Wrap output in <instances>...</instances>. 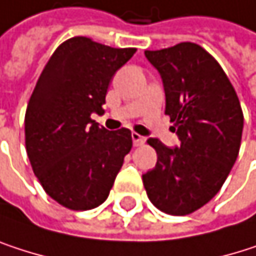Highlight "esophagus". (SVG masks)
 <instances>
[{
    "instance_id": "1",
    "label": "esophagus",
    "mask_w": 256,
    "mask_h": 256,
    "mask_svg": "<svg viewBox=\"0 0 256 256\" xmlns=\"http://www.w3.org/2000/svg\"><path fill=\"white\" fill-rule=\"evenodd\" d=\"M132 142H134V146H143L144 144V137H142L140 134H137V132H132Z\"/></svg>"
}]
</instances>
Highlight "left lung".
I'll return each instance as SVG.
<instances>
[{
    "mask_svg": "<svg viewBox=\"0 0 256 256\" xmlns=\"http://www.w3.org/2000/svg\"><path fill=\"white\" fill-rule=\"evenodd\" d=\"M144 55L162 77L166 114L180 148L149 138L158 160L143 185L156 208L185 216L207 204L228 178L242 143V106L222 66L201 46L185 42Z\"/></svg>",
    "mask_w": 256,
    "mask_h": 256,
    "instance_id": "8db88e82",
    "label": "left lung"
}]
</instances>
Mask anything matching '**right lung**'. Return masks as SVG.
Here are the masks:
<instances>
[{
	"mask_svg": "<svg viewBox=\"0 0 256 256\" xmlns=\"http://www.w3.org/2000/svg\"><path fill=\"white\" fill-rule=\"evenodd\" d=\"M88 37L61 43L44 65L25 113V146L46 194L70 210L102 204L132 148L128 128L107 131L102 113L113 74L136 54Z\"/></svg>",
	"mask_w": 256,
	"mask_h": 256,
	"instance_id": "add662e5",
	"label": "right lung"
}]
</instances>
